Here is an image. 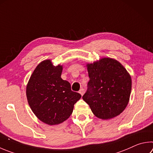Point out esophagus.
I'll return each mask as SVG.
<instances>
[{"label":"esophagus","mask_w":153,"mask_h":153,"mask_svg":"<svg viewBox=\"0 0 153 153\" xmlns=\"http://www.w3.org/2000/svg\"><path fill=\"white\" fill-rule=\"evenodd\" d=\"M84 89H83V88H82V89H80V90L79 91V94H81L82 96H83L84 95Z\"/></svg>","instance_id":"obj_1"}]
</instances>
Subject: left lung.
<instances>
[{"label": "left lung", "mask_w": 153, "mask_h": 153, "mask_svg": "<svg viewBox=\"0 0 153 153\" xmlns=\"http://www.w3.org/2000/svg\"><path fill=\"white\" fill-rule=\"evenodd\" d=\"M90 81L82 98L96 117L108 120L123 112L129 102L132 80L117 60L104 57L88 63Z\"/></svg>", "instance_id": "left-lung-1"}]
</instances>
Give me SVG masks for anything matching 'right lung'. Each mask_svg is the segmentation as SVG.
Here are the masks:
<instances>
[{"instance_id":"obj_1","label":"right lung","mask_w":153,"mask_h":153,"mask_svg":"<svg viewBox=\"0 0 153 153\" xmlns=\"http://www.w3.org/2000/svg\"><path fill=\"white\" fill-rule=\"evenodd\" d=\"M62 65L54 66L50 59L44 60L36 67L27 85L30 108L41 121L49 125L67 120L82 97L71 91L68 81L62 79Z\"/></svg>"}]
</instances>
